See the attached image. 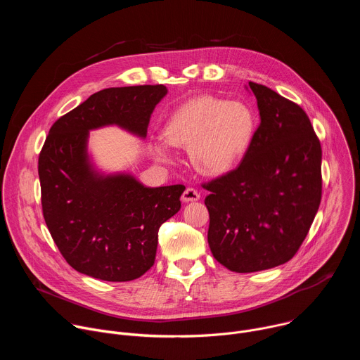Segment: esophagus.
<instances>
[{
    "label": "esophagus",
    "instance_id": "1",
    "mask_svg": "<svg viewBox=\"0 0 360 360\" xmlns=\"http://www.w3.org/2000/svg\"><path fill=\"white\" fill-rule=\"evenodd\" d=\"M200 196H199V192L193 188H186L182 193V200L184 202H195L198 200Z\"/></svg>",
    "mask_w": 360,
    "mask_h": 360
}]
</instances>
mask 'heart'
Listing matches in <instances>:
<instances>
[{"label": "heart", "instance_id": "heart-1", "mask_svg": "<svg viewBox=\"0 0 360 360\" xmlns=\"http://www.w3.org/2000/svg\"><path fill=\"white\" fill-rule=\"evenodd\" d=\"M256 132V117L243 101L199 96L178 108L167 121L165 139L150 142L153 157L172 160L171 145L191 148L198 171L221 175L231 171L248 152Z\"/></svg>", "mask_w": 360, "mask_h": 360}]
</instances>
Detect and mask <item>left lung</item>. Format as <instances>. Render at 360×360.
Segmentation results:
<instances>
[{
  "label": "left lung",
  "mask_w": 360,
  "mask_h": 360,
  "mask_svg": "<svg viewBox=\"0 0 360 360\" xmlns=\"http://www.w3.org/2000/svg\"><path fill=\"white\" fill-rule=\"evenodd\" d=\"M261 124L242 162L205 184L208 243L232 272L292 259L319 210L322 148L306 112L271 88L249 82Z\"/></svg>",
  "instance_id": "1"
}]
</instances>
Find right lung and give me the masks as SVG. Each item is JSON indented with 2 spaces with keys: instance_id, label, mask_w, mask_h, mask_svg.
<instances>
[{
  "instance_id": "right-lung-1",
  "label": "right lung",
  "mask_w": 360,
  "mask_h": 360,
  "mask_svg": "<svg viewBox=\"0 0 360 360\" xmlns=\"http://www.w3.org/2000/svg\"><path fill=\"white\" fill-rule=\"evenodd\" d=\"M165 85L107 88L51 127L38 158L45 224L79 274L128 282L155 262L158 231L181 210L184 185L149 188L125 172H99L88 153L89 131L117 125L146 136Z\"/></svg>"
}]
</instances>
